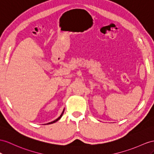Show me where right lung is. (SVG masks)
<instances>
[{"instance_id": "obj_1", "label": "right lung", "mask_w": 154, "mask_h": 154, "mask_svg": "<svg viewBox=\"0 0 154 154\" xmlns=\"http://www.w3.org/2000/svg\"><path fill=\"white\" fill-rule=\"evenodd\" d=\"M64 111H63V112H62V114H61V115L60 116H59L58 118H57V119H56V120H54V121H53V122H50V123H48L49 124H53V123H54V122H57L59 119H60V118L62 117V115H63V114H64Z\"/></svg>"}]
</instances>
